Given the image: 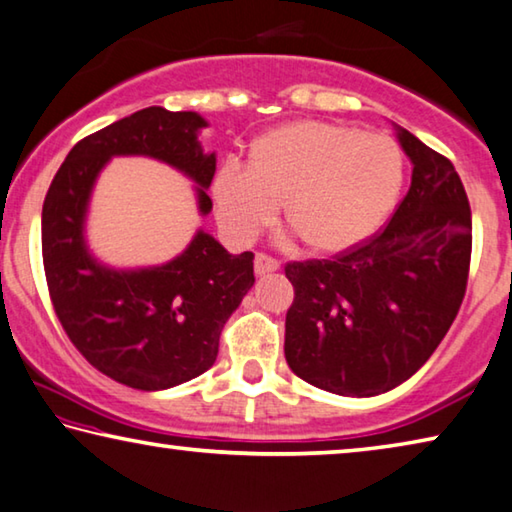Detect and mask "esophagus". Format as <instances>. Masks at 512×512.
<instances>
[{
  "instance_id": "esophagus-1",
  "label": "esophagus",
  "mask_w": 512,
  "mask_h": 512,
  "mask_svg": "<svg viewBox=\"0 0 512 512\" xmlns=\"http://www.w3.org/2000/svg\"><path fill=\"white\" fill-rule=\"evenodd\" d=\"M278 269H280V262L275 257L266 255V253H257L255 255V273L257 275L273 273V271H278Z\"/></svg>"
}]
</instances>
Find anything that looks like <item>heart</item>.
<instances>
[{
	"label": "heart",
	"mask_w": 512,
	"mask_h": 512,
	"mask_svg": "<svg viewBox=\"0 0 512 512\" xmlns=\"http://www.w3.org/2000/svg\"><path fill=\"white\" fill-rule=\"evenodd\" d=\"M405 154L392 136L300 120L253 141L248 166L218 168L212 193L230 237L257 239L282 205L314 253H346L371 239L399 205Z\"/></svg>",
	"instance_id": "1"
}]
</instances>
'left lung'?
<instances>
[{
    "label": "left lung",
    "instance_id": "1",
    "mask_svg": "<svg viewBox=\"0 0 512 512\" xmlns=\"http://www.w3.org/2000/svg\"><path fill=\"white\" fill-rule=\"evenodd\" d=\"M412 161L389 223L332 259L291 262L285 358L305 383L342 396L389 392L424 367L467 289L472 209L456 168L396 127Z\"/></svg>",
    "mask_w": 512,
    "mask_h": 512
}]
</instances>
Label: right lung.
<instances>
[{
  "label": "right lung",
  "mask_w": 512,
  "mask_h": 512,
  "mask_svg": "<svg viewBox=\"0 0 512 512\" xmlns=\"http://www.w3.org/2000/svg\"><path fill=\"white\" fill-rule=\"evenodd\" d=\"M202 127L207 120L196 111L164 107L116 120L68 152L43 202L45 278L63 330L97 371L143 392L182 385L212 367L225 321L255 285V255H230L198 230L166 264L109 269L88 253V200L111 157L141 154L191 177L207 216L216 154L202 152Z\"/></svg>",
  "instance_id": "add662e5"
}]
</instances>
